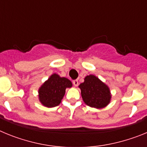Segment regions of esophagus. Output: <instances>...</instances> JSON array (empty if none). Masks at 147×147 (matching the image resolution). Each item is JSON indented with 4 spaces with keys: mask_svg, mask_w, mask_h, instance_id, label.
<instances>
[{
    "mask_svg": "<svg viewBox=\"0 0 147 147\" xmlns=\"http://www.w3.org/2000/svg\"><path fill=\"white\" fill-rule=\"evenodd\" d=\"M73 84L74 85L75 87H77L78 85H79V82H78V80H75L73 81Z\"/></svg>",
    "mask_w": 147,
    "mask_h": 147,
    "instance_id": "obj_1",
    "label": "esophagus"
}]
</instances>
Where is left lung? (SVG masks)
<instances>
[{
	"mask_svg": "<svg viewBox=\"0 0 147 147\" xmlns=\"http://www.w3.org/2000/svg\"><path fill=\"white\" fill-rule=\"evenodd\" d=\"M83 102L88 106L96 109L107 107L112 98L110 88L96 76L88 75L79 85Z\"/></svg>",
	"mask_w": 147,
	"mask_h": 147,
	"instance_id": "left-lung-1",
	"label": "left lung"
}]
</instances>
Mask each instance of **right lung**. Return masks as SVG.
<instances>
[{"label":"right lung","instance_id":"1","mask_svg":"<svg viewBox=\"0 0 147 147\" xmlns=\"http://www.w3.org/2000/svg\"><path fill=\"white\" fill-rule=\"evenodd\" d=\"M72 86V82L68 79L61 77L54 73L39 88V101L44 107H57L62 102L66 88H71Z\"/></svg>","mask_w":147,"mask_h":147}]
</instances>
